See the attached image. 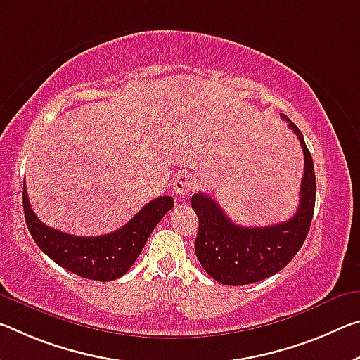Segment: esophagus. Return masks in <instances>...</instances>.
<instances>
[{
    "label": "esophagus",
    "mask_w": 360,
    "mask_h": 360,
    "mask_svg": "<svg viewBox=\"0 0 360 360\" xmlns=\"http://www.w3.org/2000/svg\"><path fill=\"white\" fill-rule=\"evenodd\" d=\"M193 187H195V181H193L192 176L189 173H181L178 174V178L174 179L173 192L179 198H186L193 191Z\"/></svg>",
    "instance_id": "obj_1"
}]
</instances>
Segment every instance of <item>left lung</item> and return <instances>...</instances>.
Here are the masks:
<instances>
[{"mask_svg": "<svg viewBox=\"0 0 360 360\" xmlns=\"http://www.w3.org/2000/svg\"><path fill=\"white\" fill-rule=\"evenodd\" d=\"M282 118L298 136L304 153L300 205L292 219L266 227H243L227 218L213 198L200 192L192 195V208L198 216L195 255L216 282L237 287L264 281L295 258L309 232L316 205L314 162L298 127L285 115Z\"/></svg>", "mask_w": 360, "mask_h": 360, "instance_id": "obj_1", "label": "left lung"}]
</instances>
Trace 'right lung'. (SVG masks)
Returning a JSON list of instances; mask_svg holds the SVG:
<instances>
[{
	"instance_id": "right-lung-1",
	"label": "right lung",
	"mask_w": 360,
	"mask_h": 360,
	"mask_svg": "<svg viewBox=\"0 0 360 360\" xmlns=\"http://www.w3.org/2000/svg\"><path fill=\"white\" fill-rule=\"evenodd\" d=\"M173 207V197L153 198L118 231L99 237H78L39 221L30 208L24 186L25 222L41 252L64 269L99 282L115 281L129 271L160 219Z\"/></svg>"
}]
</instances>
